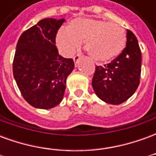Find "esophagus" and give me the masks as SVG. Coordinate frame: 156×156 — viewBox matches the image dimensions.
Here are the masks:
<instances>
[{
	"label": "esophagus",
	"instance_id": "1",
	"mask_svg": "<svg viewBox=\"0 0 156 156\" xmlns=\"http://www.w3.org/2000/svg\"><path fill=\"white\" fill-rule=\"evenodd\" d=\"M80 58H81V55L80 54H76L74 56V58H73V61H74V62L77 64L78 62V61H79V59H80Z\"/></svg>",
	"mask_w": 156,
	"mask_h": 156
}]
</instances>
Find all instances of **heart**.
<instances>
[{"mask_svg": "<svg viewBox=\"0 0 156 156\" xmlns=\"http://www.w3.org/2000/svg\"><path fill=\"white\" fill-rule=\"evenodd\" d=\"M94 60L108 62L124 50L126 41L124 30L116 23L92 18H78L72 21L66 30L56 37V45L65 57L71 56L81 47Z\"/></svg>", "mask_w": 156, "mask_h": 156, "instance_id": "b5f03b06", "label": "heart"}]
</instances>
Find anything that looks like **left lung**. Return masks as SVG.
<instances>
[{
    "label": "left lung",
    "mask_w": 156,
    "mask_h": 156,
    "mask_svg": "<svg viewBox=\"0 0 156 156\" xmlns=\"http://www.w3.org/2000/svg\"><path fill=\"white\" fill-rule=\"evenodd\" d=\"M123 51L111 62L97 66L92 80L98 98L111 105H120L134 94L140 84L141 52L137 37L127 30Z\"/></svg>",
    "instance_id": "obj_1"
}]
</instances>
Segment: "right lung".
I'll return each mask as SVG.
<instances>
[{
	"label": "right lung",
	"mask_w": 156,
	"mask_h": 156,
	"mask_svg": "<svg viewBox=\"0 0 156 156\" xmlns=\"http://www.w3.org/2000/svg\"><path fill=\"white\" fill-rule=\"evenodd\" d=\"M65 19H42L26 30L16 44L12 70L22 97L33 107L54 108L62 100L72 58L58 54L56 36Z\"/></svg>",
	"instance_id": "obj_1"
}]
</instances>
